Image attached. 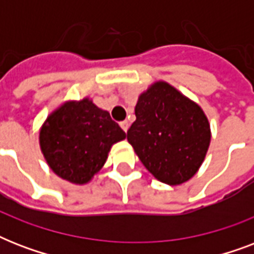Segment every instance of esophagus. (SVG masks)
<instances>
[{
  "label": "esophagus",
  "mask_w": 254,
  "mask_h": 254,
  "mask_svg": "<svg viewBox=\"0 0 254 254\" xmlns=\"http://www.w3.org/2000/svg\"><path fill=\"white\" fill-rule=\"evenodd\" d=\"M120 125H121V127H123L124 131H127V129H129V123H127V120H125V121H121V123H120Z\"/></svg>",
  "instance_id": "34e87169"
}]
</instances>
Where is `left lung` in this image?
<instances>
[{
	"label": "left lung",
	"instance_id": "1",
	"mask_svg": "<svg viewBox=\"0 0 254 254\" xmlns=\"http://www.w3.org/2000/svg\"><path fill=\"white\" fill-rule=\"evenodd\" d=\"M134 112L127 137L143 166L170 186L191 179L211 141L203 109L170 84L157 81L139 95Z\"/></svg>",
	"mask_w": 254,
	"mask_h": 254
}]
</instances>
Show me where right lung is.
Returning <instances> with one entry per match:
<instances>
[{"label":"right lung","instance_id":"1","mask_svg":"<svg viewBox=\"0 0 254 254\" xmlns=\"http://www.w3.org/2000/svg\"><path fill=\"white\" fill-rule=\"evenodd\" d=\"M125 131L92 100L67 101L47 117L39 145L50 169L64 181L85 185L104 166L113 143Z\"/></svg>","mask_w":254,"mask_h":254}]
</instances>
